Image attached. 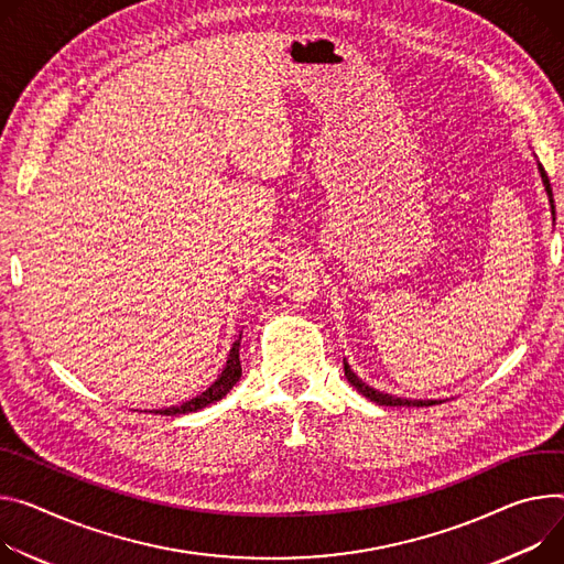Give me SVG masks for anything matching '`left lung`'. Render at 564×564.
<instances>
[{
	"mask_svg": "<svg viewBox=\"0 0 564 564\" xmlns=\"http://www.w3.org/2000/svg\"><path fill=\"white\" fill-rule=\"evenodd\" d=\"M538 169H540V175H542V182H544V188H546V193H549V202H551V209H553V193H551V184H549V177H546V171L542 169V164H538ZM344 373H346V378H348V382L360 391L362 395H367L369 400H373V402H378V404H384V406H430V404H436L434 400H406V398H395V395H389V393H380V391H376V389H371L369 384H365L360 378H357L352 371H350V367L344 362Z\"/></svg>",
	"mask_w": 564,
	"mask_h": 564,
	"instance_id": "left-lung-1",
	"label": "left lung"
}]
</instances>
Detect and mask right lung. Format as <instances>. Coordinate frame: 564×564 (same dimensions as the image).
Segmentation results:
<instances>
[{
	"mask_svg": "<svg viewBox=\"0 0 564 564\" xmlns=\"http://www.w3.org/2000/svg\"><path fill=\"white\" fill-rule=\"evenodd\" d=\"M238 348H240V339L234 341L231 350H229V360H227V367L225 371L220 373V378L207 389L202 391L197 398H191L188 402L180 404V406H169V409H155V412L150 414H160V416H177V414H191V412H197V409H204L207 404L220 400L223 395L229 393V389L240 380V355H238Z\"/></svg>",
	"mask_w": 564,
	"mask_h": 564,
	"instance_id": "add662e5",
	"label": "right lung"
}]
</instances>
